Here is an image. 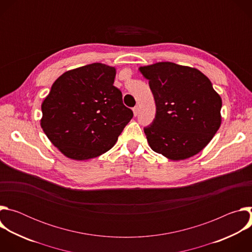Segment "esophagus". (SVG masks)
<instances>
[{
    "label": "esophagus",
    "mask_w": 252,
    "mask_h": 252,
    "mask_svg": "<svg viewBox=\"0 0 252 252\" xmlns=\"http://www.w3.org/2000/svg\"><path fill=\"white\" fill-rule=\"evenodd\" d=\"M132 111H133V115H134V117H136L137 115H138V106L136 105V106H134L133 109H132Z\"/></svg>",
    "instance_id": "esophagus-1"
}]
</instances>
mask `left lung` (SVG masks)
I'll return each instance as SVG.
<instances>
[{"instance_id":"8db88e82","label":"left lung","mask_w":252,"mask_h":252,"mask_svg":"<svg viewBox=\"0 0 252 252\" xmlns=\"http://www.w3.org/2000/svg\"><path fill=\"white\" fill-rule=\"evenodd\" d=\"M157 114L145 133L152 150L171 160L202 151L221 124V97L200 70L170 62L140 66Z\"/></svg>"}]
</instances>
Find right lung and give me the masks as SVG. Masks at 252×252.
I'll return each mask as SVG.
<instances>
[{
    "label": "right lung",
    "mask_w": 252,
    "mask_h": 252,
    "mask_svg": "<svg viewBox=\"0 0 252 252\" xmlns=\"http://www.w3.org/2000/svg\"><path fill=\"white\" fill-rule=\"evenodd\" d=\"M116 68L94 63L63 73L42 103L41 126L66 158L85 160L110 151L133 113L114 86Z\"/></svg>",
    "instance_id": "right-lung-1"
}]
</instances>
